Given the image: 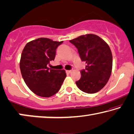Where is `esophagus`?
Segmentation results:
<instances>
[{
	"instance_id": "esophagus-1",
	"label": "esophagus",
	"mask_w": 134,
	"mask_h": 134,
	"mask_svg": "<svg viewBox=\"0 0 134 134\" xmlns=\"http://www.w3.org/2000/svg\"><path fill=\"white\" fill-rule=\"evenodd\" d=\"M66 72H67L68 74H70V73L71 72H72V71H71V70H67Z\"/></svg>"
}]
</instances>
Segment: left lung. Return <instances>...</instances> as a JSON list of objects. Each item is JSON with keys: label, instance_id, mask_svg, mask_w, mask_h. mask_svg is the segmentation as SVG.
Instances as JSON below:
<instances>
[{"label": "left lung", "instance_id": "obj_1", "mask_svg": "<svg viewBox=\"0 0 134 134\" xmlns=\"http://www.w3.org/2000/svg\"><path fill=\"white\" fill-rule=\"evenodd\" d=\"M78 49L80 59L86 62L77 86L83 92L94 94L106 85L111 75L112 55L109 45L96 34L83 35L69 40Z\"/></svg>", "mask_w": 134, "mask_h": 134}]
</instances>
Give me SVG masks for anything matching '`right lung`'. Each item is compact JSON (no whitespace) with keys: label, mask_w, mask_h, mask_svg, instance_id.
Returning <instances> with one entry per match:
<instances>
[{"label":"right lung","mask_w":134,"mask_h":134,"mask_svg":"<svg viewBox=\"0 0 134 134\" xmlns=\"http://www.w3.org/2000/svg\"><path fill=\"white\" fill-rule=\"evenodd\" d=\"M63 41L38 38L28 42L21 55L20 69L26 85L35 94L49 97L60 90L66 74L64 69H49L47 65L55 59V50Z\"/></svg>","instance_id":"obj_1"}]
</instances>
